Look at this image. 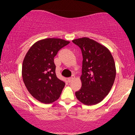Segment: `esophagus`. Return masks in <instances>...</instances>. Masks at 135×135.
I'll return each mask as SVG.
<instances>
[{"label":"esophagus","instance_id":"esophagus-1","mask_svg":"<svg viewBox=\"0 0 135 135\" xmlns=\"http://www.w3.org/2000/svg\"><path fill=\"white\" fill-rule=\"evenodd\" d=\"M74 79H75V76H74V75H73L72 77L68 78V79H67L68 80V82H69V83H71V82H72V80Z\"/></svg>","mask_w":135,"mask_h":135}]
</instances>
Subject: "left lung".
<instances>
[{"instance_id":"left-lung-1","label":"left lung","mask_w":135,"mask_h":135,"mask_svg":"<svg viewBox=\"0 0 135 135\" xmlns=\"http://www.w3.org/2000/svg\"><path fill=\"white\" fill-rule=\"evenodd\" d=\"M83 54L81 88L75 92L79 101L86 105L101 102L109 93L116 75L115 65L105 46L88 37L72 41Z\"/></svg>"}]
</instances>
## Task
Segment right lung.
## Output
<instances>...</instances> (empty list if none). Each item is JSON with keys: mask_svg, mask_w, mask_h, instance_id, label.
<instances>
[{"mask_svg": "<svg viewBox=\"0 0 135 135\" xmlns=\"http://www.w3.org/2000/svg\"><path fill=\"white\" fill-rule=\"evenodd\" d=\"M69 43L61 38L40 40L32 45L25 56L23 82L31 95L41 103H51L60 97L65 84L56 77L54 58Z\"/></svg>", "mask_w": 135, "mask_h": 135, "instance_id": "obj_1", "label": "right lung"}]
</instances>
